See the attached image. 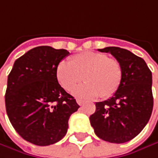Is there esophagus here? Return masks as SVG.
Wrapping results in <instances>:
<instances>
[{
  "label": "esophagus",
  "instance_id": "1",
  "mask_svg": "<svg viewBox=\"0 0 158 158\" xmlns=\"http://www.w3.org/2000/svg\"><path fill=\"white\" fill-rule=\"evenodd\" d=\"M84 102H85V101H84L83 99H79V98H78V99H77V103L79 104V106L83 105V104H84Z\"/></svg>",
  "mask_w": 158,
  "mask_h": 158
}]
</instances>
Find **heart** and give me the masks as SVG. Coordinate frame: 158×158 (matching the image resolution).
<instances>
[{"mask_svg": "<svg viewBox=\"0 0 158 158\" xmlns=\"http://www.w3.org/2000/svg\"><path fill=\"white\" fill-rule=\"evenodd\" d=\"M58 81L69 91L82 79L86 82L77 87L73 93L82 98H103L115 93L122 79V68L118 60L102 52L83 51L60 61L56 69Z\"/></svg>", "mask_w": 158, "mask_h": 158, "instance_id": "b5f03b06", "label": "heart"}]
</instances>
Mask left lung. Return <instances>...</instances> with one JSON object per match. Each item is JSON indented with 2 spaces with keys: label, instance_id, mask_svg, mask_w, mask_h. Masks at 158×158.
I'll list each match as a JSON object with an SVG mask.
<instances>
[{
  "label": "left lung",
  "instance_id": "1",
  "mask_svg": "<svg viewBox=\"0 0 158 158\" xmlns=\"http://www.w3.org/2000/svg\"><path fill=\"white\" fill-rule=\"evenodd\" d=\"M109 52L120 63L121 83L108 100L96 103L89 117L95 134L110 143L130 141L146 127L153 110L152 72L145 60L118 47L98 49Z\"/></svg>",
  "mask_w": 158,
  "mask_h": 158
}]
</instances>
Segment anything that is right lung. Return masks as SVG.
Instances as JSON below:
<instances>
[{"label": "right lung", "mask_w": 158, "mask_h": 158, "mask_svg": "<svg viewBox=\"0 0 158 158\" xmlns=\"http://www.w3.org/2000/svg\"><path fill=\"white\" fill-rule=\"evenodd\" d=\"M67 50L40 46L17 59L8 76L5 107L17 133L37 146L60 141L70 115L79 108L58 82L56 69Z\"/></svg>", "instance_id": "right-lung-1"}]
</instances>
